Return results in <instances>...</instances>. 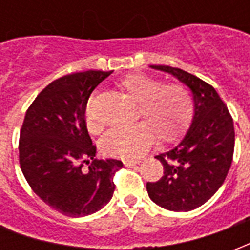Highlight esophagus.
I'll use <instances>...</instances> for the list:
<instances>
[{
	"label": "esophagus",
	"instance_id": "esophagus-1",
	"mask_svg": "<svg viewBox=\"0 0 250 250\" xmlns=\"http://www.w3.org/2000/svg\"><path fill=\"white\" fill-rule=\"evenodd\" d=\"M123 163H125V166H128V167H134V166H136V165H139L141 161H125Z\"/></svg>",
	"mask_w": 250,
	"mask_h": 250
}]
</instances>
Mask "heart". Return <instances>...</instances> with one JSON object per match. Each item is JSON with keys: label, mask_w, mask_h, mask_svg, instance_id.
<instances>
[{"label": "heart", "mask_w": 250, "mask_h": 250, "mask_svg": "<svg viewBox=\"0 0 250 250\" xmlns=\"http://www.w3.org/2000/svg\"><path fill=\"white\" fill-rule=\"evenodd\" d=\"M119 88L138 102L134 125H116L103 136L102 151L105 155L134 159L142 155L154 142L170 143L178 139L193 116V100L185 85L165 83L163 79L146 73H131L119 82ZM88 130L98 132L99 122L91 104L85 109Z\"/></svg>", "instance_id": "b5f03b06"}]
</instances>
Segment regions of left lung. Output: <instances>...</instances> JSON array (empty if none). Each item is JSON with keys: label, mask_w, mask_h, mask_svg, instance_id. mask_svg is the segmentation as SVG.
<instances>
[{"label": "left lung", "mask_w": 250, "mask_h": 250, "mask_svg": "<svg viewBox=\"0 0 250 250\" xmlns=\"http://www.w3.org/2000/svg\"><path fill=\"white\" fill-rule=\"evenodd\" d=\"M186 84L194 95V118L184 141L157 155L162 178L147 182L148 197L163 209L190 211L209 201L224 184L233 161V119L214 88L191 73L168 65H151Z\"/></svg>", "instance_id": "1"}]
</instances>
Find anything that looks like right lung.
Returning <instances> with one entry per match:
<instances>
[{
    "label": "right lung",
    "instance_id": "add662e5",
    "mask_svg": "<svg viewBox=\"0 0 250 250\" xmlns=\"http://www.w3.org/2000/svg\"><path fill=\"white\" fill-rule=\"evenodd\" d=\"M112 71L71 73L52 82L26 111L20 166L32 190L68 217L92 214L108 204L123 163L98 159L85 125L89 95ZM88 167L83 168V165Z\"/></svg>",
    "mask_w": 250,
    "mask_h": 250
}]
</instances>
